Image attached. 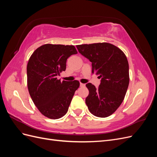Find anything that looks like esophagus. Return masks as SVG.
<instances>
[{"instance_id":"1","label":"esophagus","mask_w":157,"mask_h":157,"mask_svg":"<svg viewBox=\"0 0 157 157\" xmlns=\"http://www.w3.org/2000/svg\"><path fill=\"white\" fill-rule=\"evenodd\" d=\"M80 87H84L85 86H86V84L80 82Z\"/></svg>"}]
</instances>
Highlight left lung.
<instances>
[{"label":"left lung","instance_id":"left-lung-1","mask_svg":"<svg viewBox=\"0 0 157 157\" xmlns=\"http://www.w3.org/2000/svg\"><path fill=\"white\" fill-rule=\"evenodd\" d=\"M78 52L92 62V73L101 78L98 88L91 83L86 86L89 94L86 104L94 116L111 115L124 100L129 85V65L120 48L107 42L77 45Z\"/></svg>","mask_w":157,"mask_h":157}]
</instances>
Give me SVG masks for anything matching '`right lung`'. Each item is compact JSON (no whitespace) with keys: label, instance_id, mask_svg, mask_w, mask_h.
I'll return each instance as SVG.
<instances>
[{"label":"right lung","instance_id":"1","mask_svg":"<svg viewBox=\"0 0 157 157\" xmlns=\"http://www.w3.org/2000/svg\"><path fill=\"white\" fill-rule=\"evenodd\" d=\"M73 45L46 44L35 50L27 66V88L32 100L44 116L58 119L67 113L78 80L61 82L57 76L66 69V61L77 54Z\"/></svg>","mask_w":157,"mask_h":157}]
</instances>
